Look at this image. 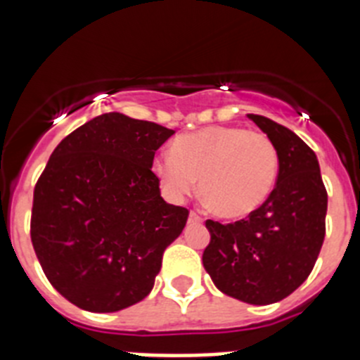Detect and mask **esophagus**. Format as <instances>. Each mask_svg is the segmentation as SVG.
Segmentation results:
<instances>
[{
	"label": "esophagus",
	"mask_w": 360,
	"mask_h": 360,
	"mask_svg": "<svg viewBox=\"0 0 360 360\" xmlns=\"http://www.w3.org/2000/svg\"><path fill=\"white\" fill-rule=\"evenodd\" d=\"M200 221H202V218H200L195 211H191L189 212V224H200Z\"/></svg>",
	"instance_id": "1"
}]
</instances>
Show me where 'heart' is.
I'll return each instance as SVG.
<instances>
[{
    "mask_svg": "<svg viewBox=\"0 0 360 360\" xmlns=\"http://www.w3.org/2000/svg\"><path fill=\"white\" fill-rule=\"evenodd\" d=\"M278 151L265 133L238 126H211L178 136L153 171L173 198L196 189L209 211L240 219L262 207L278 178Z\"/></svg>",
    "mask_w": 360,
    "mask_h": 360,
    "instance_id": "heart-1",
    "label": "heart"
}]
</instances>
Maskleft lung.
Returning <instances> with one entry per match:
<instances>
[{"label": "left lung", "mask_w": 360, "mask_h": 360, "mask_svg": "<svg viewBox=\"0 0 360 360\" xmlns=\"http://www.w3.org/2000/svg\"><path fill=\"white\" fill-rule=\"evenodd\" d=\"M276 146L278 182L262 207L234 224L207 219L203 266L218 290L249 304L278 303L303 285L326 232L328 195L319 162L294 131L249 113Z\"/></svg>", "instance_id": "left-lung-1"}]
</instances>
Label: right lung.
Wrapping results in <instances>:
<instances>
[{
    "label": "right lung",
    "instance_id": "right-lung-1",
    "mask_svg": "<svg viewBox=\"0 0 360 360\" xmlns=\"http://www.w3.org/2000/svg\"><path fill=\"white\" fill-rule=\"evenodd\" d=\"M173 135L111 111L53 149L34 189L30 238L52 287L75 307L119 311L151 292L189 216L162 198L151 171Z\"/></svg>",
    "mask_w": 360,
    "mask_h": 360
}]
</instances>
